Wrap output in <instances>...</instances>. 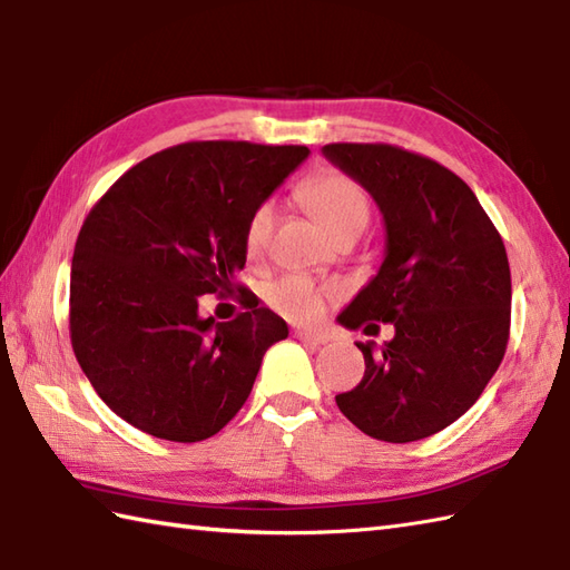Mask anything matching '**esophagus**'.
Here are the masks:
<instances>
[{
	"mask_svg": "<svg viewBox=\"0 0 570 570\" xmlns=\"http://www.w3.org/2000/svg\"><path fill=\"white\" fill-rule=\"evenodd\" d=\"M295 338H299L302 344H309V346H324L328 341V334L307 332V328H295Z\"/></svg>",
	"mask_w": 570,
	"mask_h": 570,
	"instance_id": "1",
	"label": "esophagus"
}]
</instances>
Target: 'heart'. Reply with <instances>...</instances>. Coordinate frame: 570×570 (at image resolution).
<instances>
[{
  "label": "heart",
  "instance_id": "1",
  "mask_svg": "<svg viewBox=\"0 0 570 570\" xmlns=\"http://www.w3.org/2000/svg\"><path fill=\"white\" fill-rule=\"evenodd\" d=\"M302 205L309 209L322 229L336 238L346 232H363L371 222V202L363 189L353 183L348 175L336 170H324L312 175L299 185ZM277 222L275 199H263L250 212L244 229V253L248 263L258 265L268 253L273 229ZM336 297L334 287L317 285L305 275H285L265 289L268 305L283 314L289 322H317L328 302Z\"/></svg>",
  "mask_w": 570,
  "mask_h": 570
}]
</instances>
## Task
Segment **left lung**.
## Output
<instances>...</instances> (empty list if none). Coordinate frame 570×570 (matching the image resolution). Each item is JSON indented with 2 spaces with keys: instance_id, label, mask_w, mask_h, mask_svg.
Segmentation results:
<instances>
[{
  "instance_id": "8db88e82",
  "label": "left lung",
  "mask_w": 570,
  "mask_h": 570,
  "mask_svg": "<svg viewBox=\"0 0 570 570\" xmlns=\"http://www.w3.org/2000/svg\"><path fill=\"white\" fill-rule=\"evenodd\" d=\"M326 160L368 189L385 222L381 271L338 314L346 328L387 322L365 341L363 381L336 395L363 434L407 444L473 407L510 338L504 244L473 189L436 160L390 144H328Z\"/></svg>"
}]
</instances>
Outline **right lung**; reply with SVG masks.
Returning a JSON list of instances; mask_svg holds the SVG:
<instances>
[{
    "instance_id": "add662e5",
    "label": "right lung",
    "mask_w": 570,
    "mask_h": 570,
    "mask_svg": "<svg viewBox=\"0 0 570 570\" xmlns=\"http://www.w3.org/2000/svg\"><path fill=\"white\" fill-rule=\"evenodd\" d=\"M307 146L193 141L126 170L80 229L70 271V341L97 395L166 441L209 439L244 407L287 324L236 283L244 229ZM238 288L247 312L205 321L202 294Z\"/></svg>"
}]
</instances>
